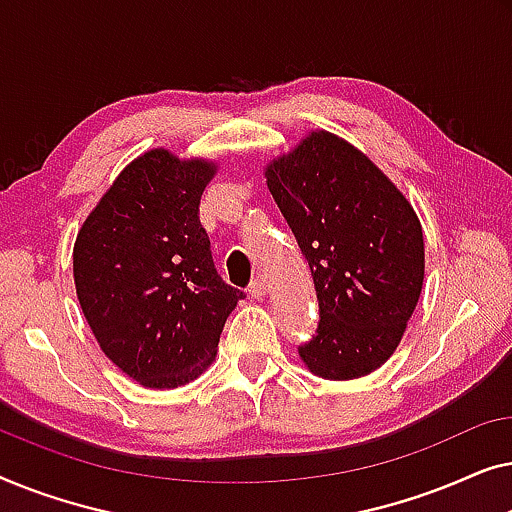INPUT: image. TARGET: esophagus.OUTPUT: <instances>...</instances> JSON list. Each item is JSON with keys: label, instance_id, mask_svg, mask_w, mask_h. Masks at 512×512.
I'll return each instance as SVG.
<instances>
[{"label": "esophagus", "instance_id": "1", "mask_svg": "<svg viewBox=\"0 0 512 512\" xmlns=\"http://www.w3.org/2000/svg\"><path fill=\"white\" fill-rule=\"evenodd\" d=\"M265 293H268V284H265L263 279H254V282L249 284V296L251 298H263Z\"/></svg>", "mask_w": 512, "mask_h": 512}]
</instances>
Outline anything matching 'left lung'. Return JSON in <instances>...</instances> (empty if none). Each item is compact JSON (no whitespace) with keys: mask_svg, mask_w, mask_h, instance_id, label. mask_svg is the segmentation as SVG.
I'll use <instances>...</instances> for the list:
<instances>
[{"mask_svg":"<svg viewBox=\"0 0 512 512\" xmlns=\"http://www.w3.org/2000/svg\"><path fill=\"white\" fill-rule=\"evenodd\" d=\"M265 181L319 298L317 335L300 359L324 380L370 375L396 352L422 293L417 212L366 153L328 130L272 158Z\"/></svg>","mask_w":512,"mask_h":512,"instance_id":"left-lung-1","label":"left lung"}]
</instances>
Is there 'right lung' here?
Instances as JSON below:
<instances>
[{"mask_svg":"<svg viewBox=\"0 0 512 512\" xmlns=\"http://www.w3.org/2000/svg\"><path fill=\"white\" fill-rule=\"evenodd\" d=\"M219 165L151 149L121 170L74 242L76 298L97 345L149 389L212 366L244 298L216 275L198 207Z\"/></svg>","mask_w":512,"mask_h":512,"instance_id":"1","label":"right lung"}]
</instances>
